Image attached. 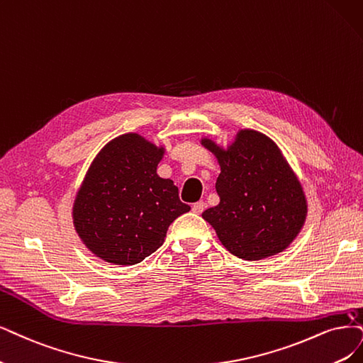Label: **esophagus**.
Returning a JSON list of instances; mask_svg holds the SVG:
<instances>
[{
  "label": "esophagus",
  "mask_w": 363,
  "mask_h": 363,
  "mask_svg": "<svg viewBox=\"0 0 363 363\" xmlns=\"http://www.w3.org/2000/svg\"><path fill=\"white\" fill-rule=\"evenodd\" d=\"M205 209V202H197L193 205V212L194 213H202Z\"/></svg>",
  "instance_id": "34e87169"
}]
</instances>
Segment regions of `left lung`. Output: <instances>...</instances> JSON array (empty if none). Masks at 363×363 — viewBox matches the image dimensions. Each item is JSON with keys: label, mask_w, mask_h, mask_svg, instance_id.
<instances>
[{"label": "left lung", "mask_w": 363, "mask_h": 363, "mask_svg": "<svg viewBox=\"0 0 363 363\" xmlns=\"http://www.w3.org/2000/svg\"><path fill=\"white\" fill-rule=\"evenodd\" d=\"M218 158L220 203L202 217L233 256L262 260L284 251L306 217L302 186L278 146L254 130L238 133L227 151L203 139Z\"/></svg>", "instance_id": "1"}]
</instances>
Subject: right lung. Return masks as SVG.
<instances>
[{
  "mask_svg": "<svg viewBox=\"0 0 363 363\" xmlns=\"http://www.w3.org/2000/svg\"><path fill=\"white\" fill-rule=\"evenodd\" d=\"M163 152L130 133L107 143L92 161L74 200L73 221L97 257L140 263L163 245L169 225L190 211L173 181L157 174Z\"/></svg>",
  "mask_w": 363,
  "mask_h": 363,
  "instance_id": "obj_1",
  "label": "right lung"
}]
</instances>
